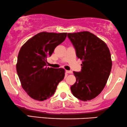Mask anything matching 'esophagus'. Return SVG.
<instances>
[{"instance_id":"obj_1","label":"esophagus","mask_w":127,"mask_h":127,"mask_svg":"<svg viewBox=\"0 0 127 127\" xmlns=\"http://www.w3.org/2000/svg\"><path fill=\"white\" fill-rule=\"evenodd\" d=\"M66 73H69V74H72L73 71H71V70H66Z\"/></svg>"}]
</instances>
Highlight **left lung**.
<instances>
[{
    "label": "left lung",
    "instance_id": "1",
    "mask_svg": "<svg viewBox=\"0 0 127 127\" xmlns=\"http://www.w3.org/2000/svg\"><path fill=\"white\" fill-rule=\"evenodd\" d=\"M67 36L82 60V70L73 71L76 82L71 86L73 95L83 101L94 99L101 93L109 77L112 60L107 45L88 31L68 33Z\"/></svg>",
    "mask_w": 127,
    "mask_h": 127
}]
</instances>
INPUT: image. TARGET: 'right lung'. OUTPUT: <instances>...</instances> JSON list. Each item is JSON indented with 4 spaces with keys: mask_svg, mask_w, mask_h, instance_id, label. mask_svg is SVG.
Returning <instances> with one entry per match:
<instances>
[{
    "mask_svg": "<svg viewBox=\"0 0 127 127\" xmlns=\"http://www.w3.org/2000/svg\"><path fill=\"white\" fill-rule=\"evenodd\" d=\"M67 33L42 32L28 39L20 49L16 71L22 88L35 100L50 98L64 77V68L47 67V58L65 40Z\"/></svg>",
    "mask_w": 127,
    "mask_h": 127,
    "instance_id": "1",
    "label": "right lung"
}]
</instances>
